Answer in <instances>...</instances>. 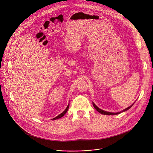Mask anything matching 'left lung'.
Listing matches in <instances>:
<instances>
[{"label":"left lung","instance_id":"1","mask_svg":"<svg viewBox=\"0 0 153 153\" xmlns=\"http://www.w3.org/2000/svg\"><path fill=\"white\" fill-rule=\"evenodd\" d=\"M93 105H94V107H95V108L98 111V112H100V113H101V114H106V115H114V114H119V113H122V112H123V111H127V110H128L129 108H130L131 107H132V105H131V106H130V107H128V108H126V109H124V110H123L122 111H120V112H118V113H111V112H108V111H104V110H101V109H100V108H98L94 102H93Z\"/></svg>","mask_w":153,"mask_h":153}]
</instances>
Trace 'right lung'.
Segmentation results:
<instances>
[{
    "label": "right lung",
    "instance_id": "1",
    "mask_svg": "<svg viewBox=\"0 0 153 153\" xmlns=\"http://www.w3.org/2000/svg\"><path fill=\"white\" fill-rule=\"evenodd\" d=\"M69 104H68V105L67 108L65 109V110L63 113H61L60 114H59L58 116H57L56 117H55L53 118L52 119H53V120H55V119H59V118H61L62 117H63V116L66 113V112L68 111V109H69Z\"/></svg>",
    "mask_w": 153,
    "mask_h": 153
}]
</instances>
